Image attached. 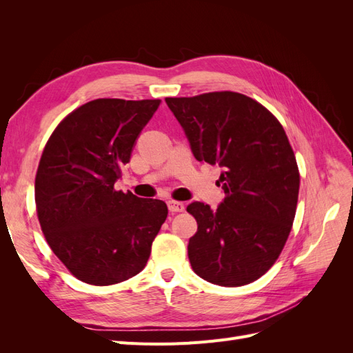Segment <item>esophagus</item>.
I'll return each instance as SVG.
<instances>
[{
    "mask_svg": "<svg viewBox=\"0 0 353 353\" xmlns=\"http://www.w3.org/2000/svg\"><path fill=\"white\" fill-rule=\"evenodd\" d=\"M168 208H169V210L172 212V213H178V212H184L185 210L184 203L175 201V200H169L168 201Z\"/></svg>",
    "mask_w": 353,
    "mask_h": 353,
    "instance_id": "obj_1",
    "label": "esophagus"
}]
</instances>
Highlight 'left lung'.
Returning a JSON list of instances; mask_svg holds the SVG:
<instances>
[{
  "label": "left lung",
  "mask_w": 353,
  "mask_h": 353,
  "mask_svg": "<svg viewBox=\"0 0 353 353\" xmlns=\"http://www.w3.org/2000/svg\"><path fill=\"white\" fill-rule=\"evenodd\" d=\"M199 162L218 165L225 199L218 209L187 206L197 221L188 243L193 271L212 284L239 287L268 271L290 234L299 169L276 117L239 92L165 100Z\"/></svg>",
  "instance_id": "obj_1"
}]
</instances>
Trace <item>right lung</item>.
<instances>
[{"mask_svg": "<svg viewBox=\"0 0 353 353\" xmlns=\"http://www.w3.org/2000/svg\"><path fill=\"white\" fill-rule=\"evenodd\" d=\"M160 100L99 99L65 117L42 152L35 201L51 250L78 280L110 285L137 275L168 216L162 200L114 190Z\"/></svg>", "mask_w": 353, "mask_h": 353, "instance_id": "add662e5", "label": "right lung"}]
</instances>
